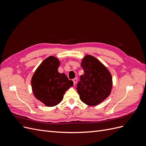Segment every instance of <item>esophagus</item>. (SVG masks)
<instances>
[{
  "mask_svg": "<svg viewBox=\"0 0 146 146\" xmlns=\"http://www.w3.org/2000/svg\"><path fill=\"white\" fill-rule=\"evenodd\" d=\"M77 78H74L73 79V82H74V85H76V84L77 83Z\"/></svg>",
  "mask_w": 146,
  "mask_h": 146,
  "instance_id": "esophagus-1",
  "label": "esophagus"
}]
</instances>
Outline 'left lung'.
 Here are the masks:
<instances>
[{
	"mask_svg": "<svg viewBox=\"0 0 146 146\" xmlns=\"http://www.w3.org/2000/svg\"><path fill=\"white\" fill-rule=\"evenodd\" d=\"M81 67L84 74L80 76L77 87L80 100L90 106L102 103L111 93V74L98 59L90 55L83 58Z\"/></svg>",
	"mask_w": 146,
	"mask_h": 146,
	"instance_id": "1",
	"label": "left lung"
}]
</instances>
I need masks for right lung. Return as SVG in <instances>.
<instances>
[{
  "mask_svg": "<svg viewBox=\"0 0 146 146\" xmlns=\"http://www.w3.org/2000/svg\"><path fill=\"white\" fill-rule=\"evenodd\" d=\"M59 60L50 56L39 65L31 80L35 98L47 107H54L62 101L65 92L73 86L64 73H59Z\"/></svg>",
  "mask_w": 146,
  "mask_h": 146,
  "instance_id": "right-lung-1",
  "label": "right lung"
}]
</instances>
